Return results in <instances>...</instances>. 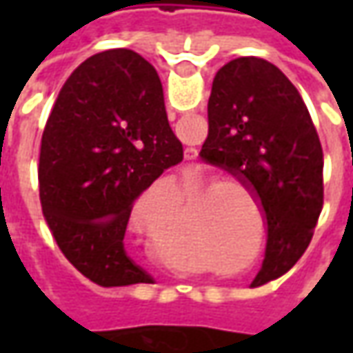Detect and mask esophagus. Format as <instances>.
<instances>
[{
    "mask_svg": "<svg viewBox=\"0 0 353 353\" xmlns=\"http://www.w3.org/2000/svg\"><path fill=\"white\" fill-rule=\"evenodd\" d=\"M198 157V149H194V147H186L184 149V159L186 161H196Z\"/></svg>",
    "mask_w": 353,
    "mask_h": 353,
    "instance_id": "esophagus-1",
    "label": "esophagus"
}]
</instances>
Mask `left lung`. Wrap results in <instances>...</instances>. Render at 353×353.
<instances>
[{"instance_id":"8db88e82","label":"left lung","mask_w":353,"mask_h":353,"mask_svg":"<svg viewBox=\"0 0 353 353\" xmlns=\"http://www.w3.org/2000/svg\"><path fill=\"white\" fill-rule=\"evenodd\" d=\"M200 159L234 174L263 208L267 248L251 287L287 273L319 222L324 155L299 90L275 64L239 57L216 72Z\"/></svg>"}]
</instances>
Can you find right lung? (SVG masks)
Returning <instances> with one entry per match:
<instances>
[{"instance_id": "obj_1", "label": "right lung", "mask_w": 353, "mask_h": 353, "mask_svg": "<svg viewBox=\"0 0 353 353\" xmlns=\"http://www.w3.org/2000/svg\"><path fill=\"white\" fill-rule=\"evenodd\" d=\"M183 161L157 70L129 48L84 61L41 139V206L64 257L100 287L149 283L123 237L135 200Z\"/></svg>"}]
</instances>
